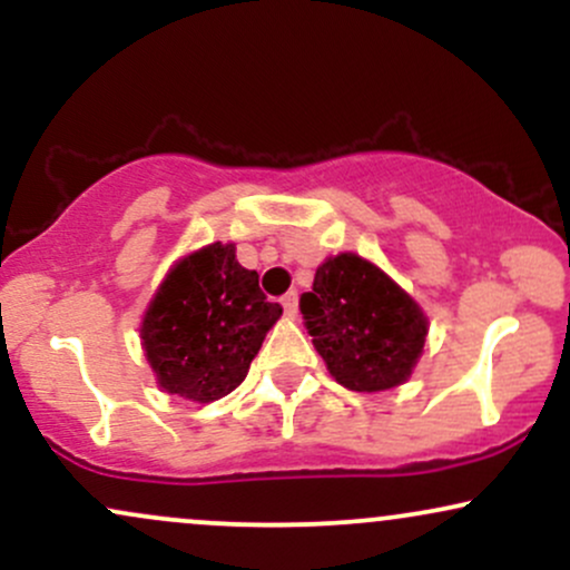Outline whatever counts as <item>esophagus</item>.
<instances>
[{"mask_svg":"<svg viewBox=\"0 0 570 570\" xmlns=\"http://www.w3.org/2000/svg\"><path fill=\"white\" fill-rule=\"evenodd\" d=\"M281 305H284L286 316H297V292H286L284 297H281Z\"/></svg>","mask_w":570,"mask_h":570,"instance_id":"1","label":"esophagus"}]
</instances>
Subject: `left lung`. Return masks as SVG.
<instances>
[{"instance_id":"obj_1","label":"left lung","mask_w":570,"mask_h":570,"mask_svg":"<svg viewBox=\"0 0 570 570\" xmlns=\"http://www.w3.org/2000/svg\"><path fill=\"white\" fill-rule=\"evenodd\" d=\"M299 313L332 377L364 394L407 381L429 332L421 307L356 254L318 267Z\"/></svg>"}]
</instances>
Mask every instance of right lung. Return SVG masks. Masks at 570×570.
<instances>
[{"mask_svg": "<svg viewBox=\"0 0 570 570\" xmlns=\"http://www.w3.org/2000/svg\"><path fill=\"white\" fill-rule=\"evenodd\" d=\"M281 311L267 303L257 271L238 265L233 244L189 254L144 313V351L160 389L200 404L227 396Z\"/></svg>", "mask_w": 570, "mask_h": 570, "instance_id": "obj_1", "label": "right lung"}]
</instances>
